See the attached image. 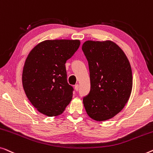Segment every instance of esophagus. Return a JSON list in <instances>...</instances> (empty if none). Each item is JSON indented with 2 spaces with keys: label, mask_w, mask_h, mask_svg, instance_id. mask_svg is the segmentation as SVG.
<instances>
[{
  "label": "esophagus",
  "mask_w": 153,
  "mask_h": 153,
  "mask_svg": "<svg viewBox=\"0 0 153 153\" xmlns=\"http://www.w3.org/2000/svg\"><path fill=\"white\" fill-rule=\"evenodd\" d=\"M75 89L76 90V91H78V89H79V85H75Z\"/></svg>",
  "instance_id": "esophagus-1"
}]
</instances>
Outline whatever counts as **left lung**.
<instances>
[{"label":"left lung","mask_w":153,"mask_h":153,"mask_svg":"<svg viewBox=\"0 0 153 153\" xmlns=\"http://www.w3.org/2000/svg\"><path fill=\"white\" fill-rule=\"evenodd\" d=\"M89 64L91 89L83 98L87 114L104 121L122 110L132 88L130 64L120 47L111 41H87L82 47Z\"/></svg>","instance_id":"left-lung-1"}]
</instances>
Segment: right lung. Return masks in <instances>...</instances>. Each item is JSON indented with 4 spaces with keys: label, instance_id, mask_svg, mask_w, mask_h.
<instances>
[{
    "label": "right lung",
    "instance_id": "1",
    "mask_svg": "<svg viewBox=\"0 0 153 153\" xmlns=\"http://www.w3.org/2000/svg\"><path fill=\"white\" fill-rule=\"evenodd\" d=\"M79 40H46L34 47L25 59L22 82L32 105L48 117L61 114L72 99L65 64L78 49Z\"/></svg>",
    "mask_w": 153,
    "mask_h": 153
}]
</instances>
